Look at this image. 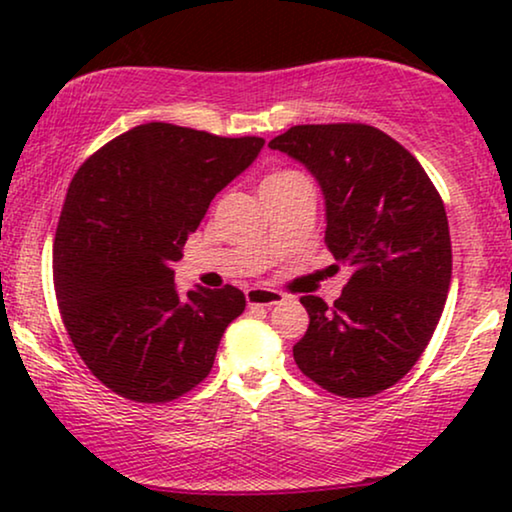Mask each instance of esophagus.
Listing matches in <instances>:
<instances>
[{"label":"esophagus","mask_w":512,"mask_h":512,"mask_svg":"<svg viewBox=\"0 0 512 512\" xmlns=\"http://www.w3.org/2000/svg\"><path fill=\"white\" fill-rule=\"evenodd\" d=\"M284 296L275 289H263V286H251L247 289V305L249 307H272L282 303Z\"/></svg>","instance_id":"esophagus-1"}]
</instances>
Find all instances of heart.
Returning a JSON list of instances; mask_svg holds the SVG:
<instances>
[{"instance_id":"obj_1","label":"heart","mask_w":512,"mask_h":512,"mask_svg":"<svg viewBox=\"0 0 512 512\" xmlns=\"http://www.w3.org/2000/svg\"><path fill=\"white\" fill-rule=\"evenodd\" d=\"M293 177H298V172L279 170V172H272L270 177H265L263 184H275V181H286V179H293Z\"/></svg>"}]
</instances>
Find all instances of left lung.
I'll return each instance as SVG.
<instances>
[{
	"label": "left lung",
	"mask_w": 512,
	"mask_h": 512,
	"mask_svg": "<svg viewBox=\"0 0 512 512\" xmlns=\"http://www.w3.org/2000/svg\"><path fill=\"white\" fill-rule=\"evenodd\" d=\"M268 146L319 181L324 242L352 268L333 305L300 298L310 326L293 359L335 396L380 394L408 375L443 314L452 279L443 198L419 160L373 125H293Z\"/></svg>",
	"instance_id": "obj_1"
}]
</instances>
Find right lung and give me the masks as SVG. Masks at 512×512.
<instances>
[{
    "label": "right lung",
    "instance_id": "add662e5",
    "mask_svg": "<svg viewBox=\"0 0 512 512\" xmlns=\"http://www.w3.org/2000/svg\"><path fill=\"white\" fill-rule=\"evenodd\" d=\"M261 137L137 125L74 174L53 242L60 317L90 373L135 403H167L205 380L244 293H184L174 261L209 202L254 163Z\"/></svg>",
    "mask_w": 512,
    "mask_h": 512
}]
</instances>
